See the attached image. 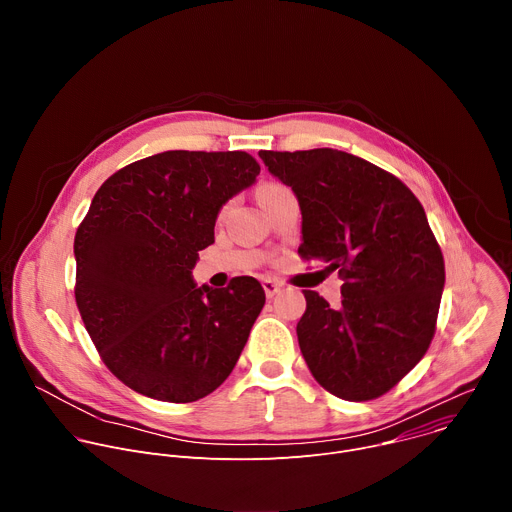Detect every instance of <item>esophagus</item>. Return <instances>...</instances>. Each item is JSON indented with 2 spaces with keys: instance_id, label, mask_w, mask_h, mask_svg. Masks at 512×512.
<instances>
[{
  "instance_id": "esophagus-1",
  "label": "esophagus",
  "mask_w": 512,
  "mask_h": 512,
  "mask_svg": "<svg viewBox=\"0 0 512 512\" xmlns=\"http://www.w3.org/2000/svg\"><path fill=\"white\" fill-rule=\"evenodd\" d=\"M263 283V289H265V296L271 300V298H275L277 294H279V289H281V285L275 281V279H263L261 281Z\"/></svg>"
}]
</instances>
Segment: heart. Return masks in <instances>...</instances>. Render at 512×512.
<instances>
[{"instance_id": "1", "label": "heart", "mask_w": 512, "mask_h": 512, "mask_svg": "<svg viewBox=\"0 0 512 512\" xmlns=\"http://www.w3.org/2000/svg\"><path fill=\"white\" fill-rule=\"evenodd\" d=\"M279 188H281V186H277V184H265L259 194H263V192H273V190H279Z\"/></svg>"}]
</instances>
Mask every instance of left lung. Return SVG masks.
<instances>
[{"instance_id":"obj_1","label":"left lung","mask_w":512,"mask_h":512,"mask_svg":"<svg viewBox=\"0 0 512 512\" xmlns=\"http://www.w3.org/2000/svg\"><path fill=\"white\" fill-rule=\"evenodd\" d=\"M294 190L304 259L342 277V306L306 289L298 342L314 379L346 401L393 389L423 358L446 283L425 210L393 174L346 152H259Z\"/></svg>"}]
</instances>
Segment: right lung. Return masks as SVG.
Masks as SVG:
<instances>
[{"instance_id": "right-lung-1", "label": "right lung", "mask_w": 512, "mask_h": 512, "mask_svg": "<svg viewBox=\"0 0 512 512\" xmlns=\"http://www.w3.org/2000/svg\"><path fill=\"white\" fill-rule=\"evenodd\" d=\"M245 152L172 150L103 182L75 237L77 306L109 371L168 403L206 397L233 373L265 304L253 277L198 287V251L221 208L253 186Z\"/></svg>"}]
</instances>
